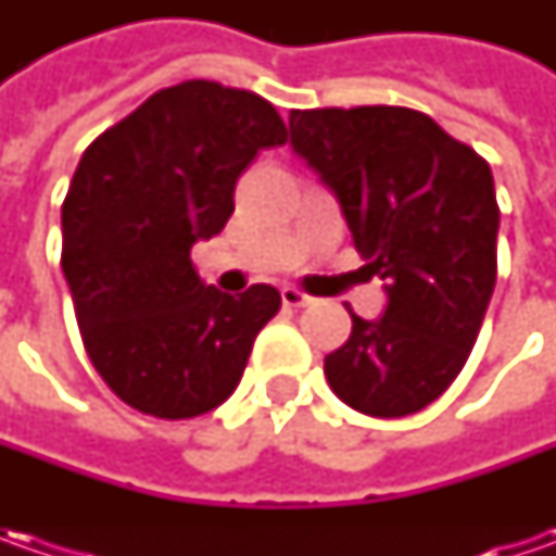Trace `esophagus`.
Segmentation results:
<instances>
[{"label": "esophagus", "instance_id": "obj_1", "mask_svg": "<svg viewBox=\"0 0 556 556\" xmlns=\"http://www.w3.org/2000/svg\"><path fill=\"white\" fill-rule=\"evenodd\" d=\"M281 303H285V306H293V309H300V306H309L312 296H306L303 290H296V288H281Z\"/></svg>", "mask_w": 556, "mask_h": 556}]
</instances>
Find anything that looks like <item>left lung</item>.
<instances>
[{
    "label": "left lung",
    "instance_id": "obj_1",
    "mask_svg": "<svg viewBox=\"0 0 556 556\" xmlns=\"http://www.w3.org/2000/svg\"><path fill=\"white\" fill-rule=\"evenodd\" d=\"M290 148L387 290L380 318L350 312V340L325 355L328 383L362 415H415L460 374L495 290L492 169L437 119L390 104L290 111Z\"/></svg>",
    "mask_w": 556,
    "mask_h": 556
}]
</instances>
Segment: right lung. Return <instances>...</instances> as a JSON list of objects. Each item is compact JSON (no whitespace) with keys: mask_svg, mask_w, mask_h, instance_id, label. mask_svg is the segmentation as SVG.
Instances as JSON below:
<instances>
[{"mask_svg":"<svg viewBox=\"0 0 556 556\" xmlns=\"http://www.w3.org/2000/svg\"><path fill=\"white\" fill-rule=\"evenodd\" d=\"M285 139L266 98L188 79L86 148L61 206V268L86 353L126 405L182 420L241 383L281 293L203 285L191 247L223 231L241 173Z\"/></svg>","mask_w":556,"mask_h":556,"instance_id":"obj_1","label":"right lung"}]
</instances>
